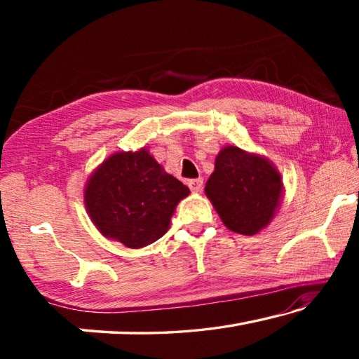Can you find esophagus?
I'll return each mask as SVG.
<instances>
[{
    "label": "esophagus",
    "mask_w": 359,
    "mask_h": 359,
    "mask_svg": "<svg viewBox=\"0 0 359 359\" xmlns=\"http://www.w3.org/2000/svg\"><path fill=\"white\" fill-rule=\"evenodd\" d=\"M203 184H204L203 179L199 177V179H193V180L188 182V187H190V190H191V191H194V193H199V191L203 190Z\"/></svg>",
    "instance_id": "esophagus-1"
}]
</instances>
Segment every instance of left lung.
Instances as JSON below:
<instances>
[{"instance_id": "obj_1", "label": "left lung", "mask_w": 359, "mask_h": 359, "mask_svg": "<svg viewBox=\"0 0 359 359\" xmlns=\"http://www.w3.org/2000/svg\"><path fill=\"white\" fill-rule=\"evenodd\" d=\"M204 191L224 226L253 236L276 217L283 199V182L266 156L226 145L218 151Z\"/></svg>"}]
</instances>
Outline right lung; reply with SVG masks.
Wrapping results in <instances>:
<instances>
[{
	"mask_svg": "<svg viewBox=\"0 0 359 359\" xmlns=\"http://www.w3.org/2000/svg\"><path fill=\"white\" fill-rule=\"evenodd\" d=\"M190 194L150 151H115L90 175L83 190L87 214L107 239L142 248L166 234L177 204Z\"/></svg>",
	"mask_w": 359,
	"mask_h": 359,
	"instance_id": "1",
	"label": "right lung"
}]
</instances>
